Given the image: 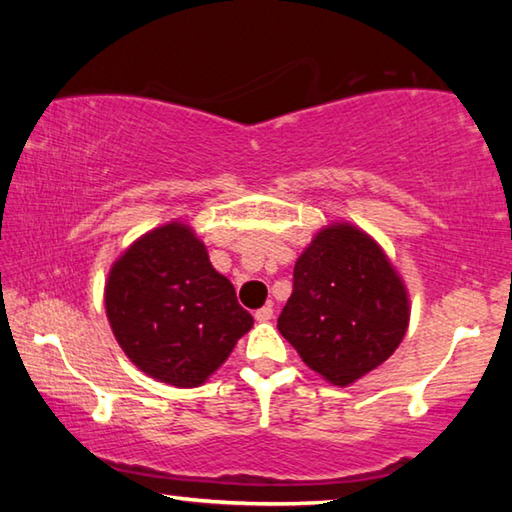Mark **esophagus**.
Masks as SVG:
<instances>
[{
  "mask_svg": "<svg viewBox=\"0 0 512 512\" xmlns=\"http://www.w3.org/2000/svg\"><path fill=\"white\" fill-rule=\"evenodd\" d=\"M271 318H273V307L271 305H266V307L255 311V320H259V323H268Z\"/></svg>",
  "mask_w": 512,
  "mask_h": 512,
  "instance_id": "1",
  "label": "esophagus"
}]
</instances>
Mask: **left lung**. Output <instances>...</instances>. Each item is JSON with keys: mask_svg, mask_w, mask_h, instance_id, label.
<instances>
[{"mask_svg": "<svg viewBox=\"0 0 512 512\" xmlns=\"http://www.w3.org/2000/svg\"><path fill=\"white\" fill-rule=\"evenodd\" d=\"M409 314L402 277L377 241L332 223L298 257L277 329L311 370L348 386L397 350Z\"/></svg>", "mask_w": 512, "mask_h": 512, "instance_id": "left-lung-1", "label": "left lung"}]
</instances>
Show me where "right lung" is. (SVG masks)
Here are the masks:
<instances>
[{
  "mask_svg": "<svg viewBox=\"0 0 512 512\" xmlns=\"http://www.w3.org/2000/svg\"><path fill=\"white\" fill-rule=\"evenodd\" d=\"M106 314L126 357L178 388L201 386L253 327L235 287L183 221L146 232L112 264Z\"/></svg>",
  "mask_w": 512,
  "mask_h": 512,
  "instance_id": "add662e5",
  "label": "right lung"
}]
</instances>
